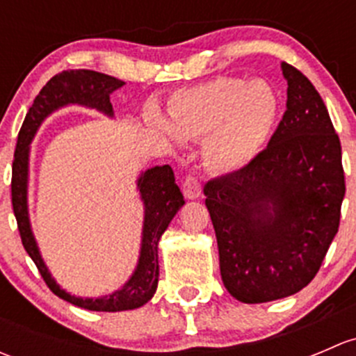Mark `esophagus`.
Segmentation results:
<instances>
[{
  "label": "esophagus",
  "mask_w": 356,
  "mask_h": 356,
  "mask_svg": "<svg viewBox=\"0 0 356 356\" xmlns=\"http://www.w3.org/2000/svg\"><path fill=\"white\" fill-rule=\"evenodd\" d=\"M182 191H184V196L188 200H196L200 198L201 195V184L195 175H188L182 182Z\"/></svg>",
  "instance_id": "esophagus-1"
}]
</instances>
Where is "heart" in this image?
Here are the masks:
<instances>
[{
  "label": "heart",
  "mask_w": 356,
  "mask_h": 356,
  "mask_svg": "<svg viewBox=\"0 0 356 356\" xmlns=\"http://www.w3.org/2000/svg\"><path fill=\"white\" fill-rule=\"evenodd\" d=\"M167 118L148 113V125L172 145L201 141V156L217 172H238L254 160L281 115V98L265 79L218 75L177 89L167 102Z\"/></svg>",
  "instance_id": "obj_1"
}]
</instances>
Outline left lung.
Here are the masks:
<instances>
[{"label":"left lung","instance_id":"1","mask_svg":"<svg viewBox=\"0 0 356 356\" xmlns=\"http://www.w3.org/2000/svg\"><path fill=\"white\" fill-rule=\"evenodd\" d=\"M288 102L268 146L246 168L208 181L204 204L225 289L267 303L310 284L339 227L341 143L321 95L282 62Z\"/></svg>","mask_w":356,"mask_h":356}]
</instances>
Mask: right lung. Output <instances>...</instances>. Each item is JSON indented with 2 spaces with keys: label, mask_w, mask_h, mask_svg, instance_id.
<instances>
[{
  "label": "right lung",
  "mask_w": 356,
  "mask_h": 356,
  "mask_svg": "<svg viewBox=\"0 0 356 356\" xmlns=\"http://www.w3.org/2000/svg\"><path fill=\"white\" fill-rule=\"evenodd\" d=\"M125 82L111 75L99 74L95 70H63L46 82L44 88L35 96L34 103L29 108L22 129L17 139L15 156L12 168V204L19 225L22 245L29 257L38 267L48 288L58 298L92 312H124L134 310L148 303L155 294L158 286V241L167 231L168 224L184 204V196L175 184L174 172L168 165L153 167L143 172L138 179V189L145 204V222H143V238L139 260L129 281L120 289L102 298H81L67 293L53 279L51 272L46 267L41 257L34 232L31 227L27 204L29 188V155L31 143L35 132L41 127L46 117L53 111L67 105H81L86 108L98 110L106 117H113V106L110 95L122 88Z\"/></svg>",
  "instance_id": "1"
}]
</instances>
